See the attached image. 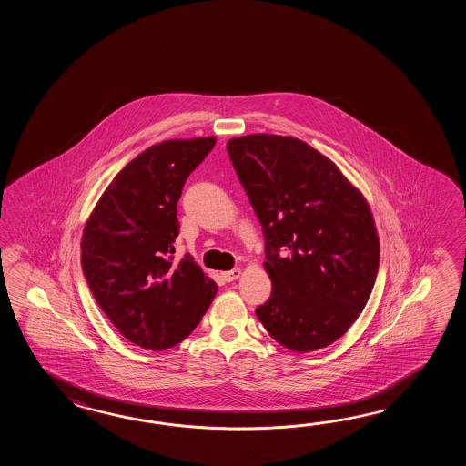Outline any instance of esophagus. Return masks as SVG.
<instances>
[{
  "label": "esophagus",
  "mask_w": 466,
  "mask_h": 466,
  "mask_svg": "<svg viewBox=\"0 0 466 466\" xmlns=\"http://www.w3.org/2000/svg\"><path fill=\"white\" fill-rule=\"evenodd\" d=\"M241 277V269L239 268H235V269H229V271H223L221 273V278L225 279V281H235L237 278Z\"/></svg>",
  "instance_id": "esophagus-1"
}]
</instances>
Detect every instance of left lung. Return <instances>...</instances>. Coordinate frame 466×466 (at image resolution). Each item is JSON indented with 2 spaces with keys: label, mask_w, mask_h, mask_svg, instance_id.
<instances>
[{
  "label": "left lung",
  "mask_w": 466,
  "mask_h": 466,
  "mask_svg": "<svg viewBox=\"0 0 466 466\" xmlns=\"http://www.w3.org/2000/svg\"><path fill=\"white\" fill-rule=\"evenodd\" d=\"M267 239L268 335L308 353L343 337L377 279L380 239L363 193L301 139L255 133L227 143Z\"/></svg>",
  "instance_id": "obj_1"
}]
</instances>
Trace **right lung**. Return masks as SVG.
<instances>
[{"label":"right lung","instance_id":"right-lung-1","mask_svg":"<svg viewBox=\"0 0 466 466\" xmlns=\"http://www.w3.org/2000/svg\"><path fill=\"white\" fill-rule=\"evenodd\" d=\"M215 137L167 139L109 183L81 237V265L98 307L137 347L167 350L197 328L217 283L193 257L173 259L177 203Z\"/></svg>","mask_w":466,"mask_h":466}]
</instances>
